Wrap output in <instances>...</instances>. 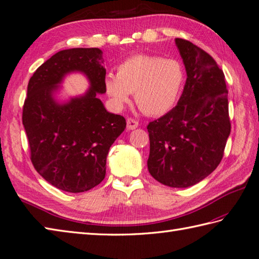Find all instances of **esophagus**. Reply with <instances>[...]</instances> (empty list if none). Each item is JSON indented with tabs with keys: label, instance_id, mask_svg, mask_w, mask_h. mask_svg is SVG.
<instances>
[{
	"label": "esophagus",
	"instance_id": "34e87169",
	"mask_svg": "<svg viewBox=\"0 0 259 259\" xmlns=\"http://www.w3.org/2000/svg\"><path fill=\"white\" fill-rule=\"evenodd\" d=\"M138 121L133 119V118H129L128 120H126V129L128 130H135L136 128H138Z\"/></svg>",
	"mask_w": 259,
	"mask_h": 259
}]
</instances>
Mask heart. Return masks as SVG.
Masks as SVG:
<instances>
[{
	"label": "heart",
	"instance_id": "1",
	"mask_svg": "<svg viewBox=\"0 0 259 259\" xmlns=\"http://www.w3.org/2000/svg\"><path fill=\"white\" fill-rule=\"evenodd\" d=\"M184 83L185 70L177 59L137 55L121 63L115 75L106 76L104 89L115 108H123L135 93L144 113L161 115L174 108Z\"/></svg>",
	"mask_w": 259,
	"mask_h": 259
}]
</instances>
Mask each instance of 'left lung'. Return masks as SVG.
<instances>
[{
  "label": "left lung",
  "instance_id": "left-lung-1",
  "mask_svg": "<svg viewBox=\"0 0 259 259\" xmlns=\"http://www.w3.org/2000/svg\"><path fill=\"white\" fill-rule=\"evenodd\" d=\"M175 42L186 69L175 108L147 125L150 175L170 187H189L213 171L224 157L231 123L225 74L215 60L185 39Z\"/></svg>",
  "mask_w": 259,
  "mask_h": 259
}]
</instances>
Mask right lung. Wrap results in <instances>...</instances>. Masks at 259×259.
Returning <instances> with one entry per match:
<instances>
[{
	"instance_id": "obj_1",
	"label": "right lung",
	"mask_w": 259,
	"mask_h": 259,
	"mask_svg": "<svg viewBox=\"0 0 259 259\" xmlns=\"http://www.w3.org/2000/svg\"><path fill=\"white\" fill-rule=\"evenodd\" d=\"M102 50L72 48L58 52L38 67L28 84L22 123L35 170L57 189L80 193L105 177L110 147L125 129L122 115L105 110L98 95L105 93ZM73 71L90 80L84 96L59 104V84Z\"/></svg>"
}]
</instances>
